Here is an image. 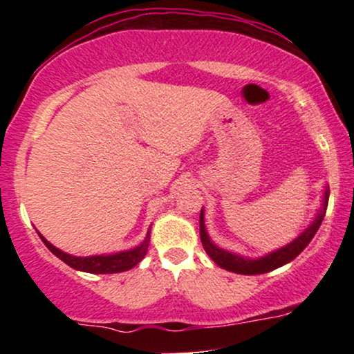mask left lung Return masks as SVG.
I'll use <instances>...</instances> for the list:
<instances>
[{"instance_id":"obj_1","label":"left lung","mask_w":354,"mask_h":354,"mask_svg":"<svg viewBox=\"0 0 354 354\" xmlns=\"http://www.w3.org/2000/svg\"><path fill=\"white\" fill-rule=\"evenodd\" d=\"M328 200H330V186L326 185L324 186L321 208L318 209V213H316L315 219L310 223V226H308L304 231H301V233H299L291 243H288V245L278 248V250L271 251V253H268L265 256H259V258H245V256L233 253V251H226L223 250V248L214 245V243L211 241L208 231H206V226H205V208H201L200 236H201L203 248H205V251L208 253L209 258L213 259L219 268H223V270L226 271H231V273L263 274V273H268V271H273L276 268L288 265L290 261H293L296 256L310 245V241L316 234V231L319 230L324 214H326Z\"/></svg>"}]
</instances>
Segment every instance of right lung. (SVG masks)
<instances>
[{"instance_id":"right-lung-1","label":"right lung","mask_w":354,"mask_h":354,"mask_svg":"<svg viewBox=\"0 0 354 354\" xmlns=\"http://www.w3.org/2000/svg\"><path fill=\"white\" fill-rule=\"evenodd\" d=\"M39 238L44 245L48 246V250L53 254L58 256L61 261L66 263L68 266H71L73 270L84 271V273H95V274H111V273H123V271L131 270L135 268L141 259L145 258L148 253L149 239H151V226H149L146 238L140 245L131 248V250L126 251H118V253L111 254H93V256H73L70 253H64L59 248L53 246L41 233H38Z\"/></svg>"}]
</instances>
